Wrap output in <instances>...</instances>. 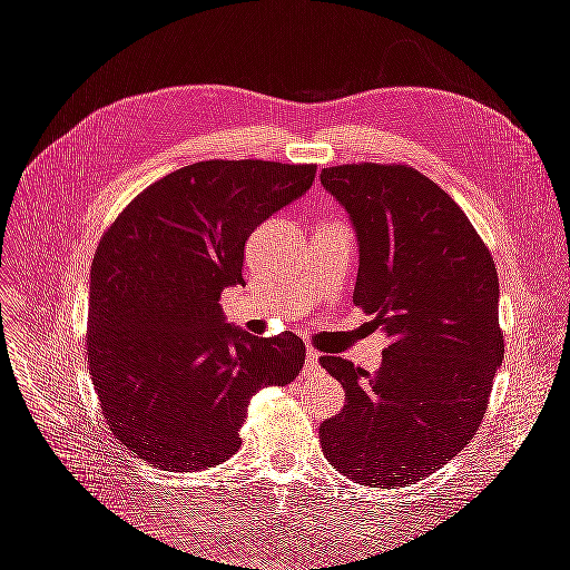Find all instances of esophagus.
<instances>
[{
	"label": "esophagus",
	"mask_w": 570,
	"mask_h": 570,
	"mask_svg": "<svg viewBox=\"0 0 570 570\" xmlns=\"http://www.w3.org/2000/svg\"><path fill=\"white\" fill-rule=\"evenodd\" d=\"M318 352L316 350H306V361H304V373H318L321 364H318Z\"/></svg>",
	"instance_id": "esophagus-1"
}]
</instances>
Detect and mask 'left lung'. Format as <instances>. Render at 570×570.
Masks as SVG:
<instances>
[{
    "mask_svg": "<svg viewBox=\"0 0 570 570\" xmlns=\"http://www.w3.org/2000/svg\"><path fill=\"white\" fill-rule=\"evenodd\" d=\"M321 183L356 230L354 304L390 337L375 375L321 356L347 402L321 423V446L361 485L400 490L452 461L485 416L504 358L497 268L469 216L416 168L342 164Z\"/></svg>",
    "mask_w": 570,
    "mask_h": 570,
    "instance_id": "left-lung-1",
    "label": "left lung"
}]
</instances>
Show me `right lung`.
<instances>
[{"label": "right lung", "mask_w": 570, "mask_h": 570, "mask_svg": "<svg viewBox=\"0 0 570 570\" xmlns=\"http://www.w3.org/2000/svg\"><path fill=\"white\" fill-rule=\"evenodd\" d=\"M314 164L199 161L142 189L101 235L90 271L88 366L116 440L164 471L230 459L252 394L295 381L304 342L223 318L256 226L302 197Z\"/></svg>", "instance_id": "right-lung-1"}]
</instances>
